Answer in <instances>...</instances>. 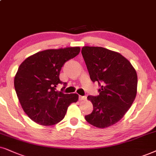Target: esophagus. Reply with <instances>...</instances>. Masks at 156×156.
Here are the masks:
<instances>
[{"instance_id":"esophagus-1","label":"esophagus","mask_w":156,"mask_h":156,"mask_svg":"<svg viewBox=\"0 0 156 156\" xmlns=\"http://www.w3.org/2000/svg\"><path fill=\"white\" fill-rule=\"evenodd\" d=\"M86 96H79V100L80 101H84V100H86Z\"/></svg>"}]
</instances>
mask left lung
Returning a JSON list of instances; mask_svg holds the SVG:
<instances>
[{
  "label": "left lung",
  "instance_id": "left-lung-1",
  "mask_svg": "<svg viewBox=\"0 0 156 156\" xmlns=\"http://www.w3.org/2000/svg\"><path fill=\"white\" fill-rule=\"evenodd\" d=\"M81 53L90 80L101 86L99 95L87 97L94 110L85 119L98 128L110 127L124 117L135 100L137 73L119 52L101 47L85 46Z\"/></svg>",
  "mask_w": 156,
  "mask_h": 156
}]
</instances>
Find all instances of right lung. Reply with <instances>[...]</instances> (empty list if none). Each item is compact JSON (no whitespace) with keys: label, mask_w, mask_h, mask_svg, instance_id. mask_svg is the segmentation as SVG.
Instances as JSON below:
<instances>
[{"label":"right lung","mask_w":156,"mask_h":156,"mask_svg":"<svg viewBox=\"0 0 156 156\" xmlns=\"http://www.w3.org/2000/svg\"><path fill=\"white\" fill-rule=\"evenodd\" d=\"M80 50L79 47H73L41 51L19 67L14 78L16 92L23 110L36 123L56 125L63 119L68 106L78 101L77 94H65L56 87L62 83L60 80L62 66Z\"/></svg>","instance_id":"right-lung-1"}]
</instances>
